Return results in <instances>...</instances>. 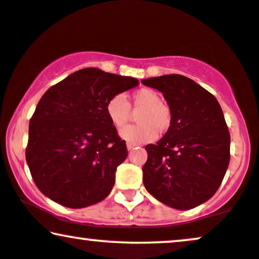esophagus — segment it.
<instances>
[{
  "label": "esophagus",
  "instance_id": "34e87169",
  "mask_svg": "<svg viewBox=\"0 0 259 259\" xmlns=\"http://www.w3.org/2000/svg\"><path fill=\"white\" fill-rule=\"evenodd\" d=\"M135 147H136V145H133V143H129V142L126 143V148H127V150H133L134 148H135Z\"/></svg>",
  "mask_w": 259,
  "mask_h": 259
}]
</instances>
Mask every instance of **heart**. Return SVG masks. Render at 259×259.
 Listing matches in <instances>:
<instances>
[{
    "instance_id": "heart-1",
    "label": "heart",
    "mask_w": 259,
    "mask_h": 259,
    "mask_svg": "<svg viewBox=\"0 0 259 259\" xmlns=\"http://www.w3.org/2000/svg\"><path fill=\"white\" fill-rule=\"evenodd\" d=\"M134 109H141L137 114V125L125 126L119 132V136L133 145L152 142L160 133L166 132L172 123L171 110L161 103V96L150 88H141L134 92L130 97ZM105 111L107 118L113 126L125 125L130 116V105L122 94L110 98L106 103Z\"/></svg>"
}]
</instances>
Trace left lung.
Returning <instances> with one entry per match:
<instances>
[{
    "label": "left lung",
    "instance_id": "1",
    "mask_svg": "<svg viewBox=\"0 0 259 259\" xmlns=\"http://www.w3.org/2000/svg\"><path fill=\"white\" fill-rule=\"evenodd\" d=\"M163 94L172 123L155 145L146 146L147 191L163 204L188 210L218 191L230 163L231 137L217 98L178 74L142 80Z\"/></svg>",
    "mask_w": 259,
    "mask_h": 259
}]
</instances>
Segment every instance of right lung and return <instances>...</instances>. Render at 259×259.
I'll list each match as a JSON object with an SVG mask.
<instances>
[{
  "mask_svg": "<svg viewBox=\"0 0 259 259\" xmlns=\"http://www.w3.org/2000/svg\"><path fill=\"white\" fill-rule=\"evenodd\" d=\"M136 86L134 77L84 68L45 92L29 120L26 161L47 197L77 209L109 196L127 150L105 106Z\"/></svg>",
  "mask_w": 259,
  "mask_h": 259,
  "instance_id": "right-lung-1",
  "label": "right lung"
}]
</instances>
